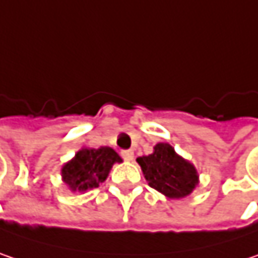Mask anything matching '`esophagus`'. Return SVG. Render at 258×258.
<instances>
[{"mask_svg": "<svg viewBox=\"0 0 258 258\" xmlns=\"http://www.w3.org/2000/svg\"><path fill=\"white\" fill-rule=\"evenodd\" d=\"M120 156L123 157L126 161H132L134 160V151L132 150H124V151L120 153Z\"/></svg>", "mask_w": 258, "mask_h": 258, "instance_id": "esophagus-1", "label": "esophagus"}]
</instances>
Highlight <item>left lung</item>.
Wrapping results in <instances>:
<instances>
[{
    "label": "left lung",
    "instance_id": "left-lung-1",
    "mask_svg": "<svg viewBox=\"0 0 258 258\" xmlns=\"http://www.w3.org/2000/svg\"><path fill=\"white\" fill-rule=\"evenodd\" d=\"M137 161L148 185L169 198H183L198 185L194 164L176 154L170 144H157L153 154L138 157Z\"/></svg>",
    "mask_w": 258,
    "mask_h": 258
}]
</instances>
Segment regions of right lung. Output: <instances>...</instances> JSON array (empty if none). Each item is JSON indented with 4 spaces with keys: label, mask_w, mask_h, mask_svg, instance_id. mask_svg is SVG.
<instances>
[{
    "label": "right lung",
    "mask_w": 258,
    "mask_h": 258,
    "mask_svg": "<svg viewBox=\"0 0 258 258\" xmlns=\"http://www.w3.org/2000/svg\"><path fill=\"white\" fill-rule=\"evenodd\" d=\"M114 163H121V158L110 147L82 148L63 166L61 177L72 191L85 192L98 188L107 179Z\"/></svg>",
    "instance_id": "obj_1"
}]
</instances>
